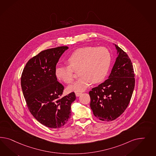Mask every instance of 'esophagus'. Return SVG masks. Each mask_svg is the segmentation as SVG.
<instances>
[{"mask_svg":"<svg viewBox=\"0 0 156 156\" xmlns=\"http://www.w3.org/2000/svg\"><path fill=\"white\" fill-rule=\"evenodd\" d=\"M82 93H78V92H76V97H79L80 95V94H81Z\"/></svg>","mask_w":156,"mask_h":156,"instance_id":"34e87169","label":"esophagus"}]
</instances>
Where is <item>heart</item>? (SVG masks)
Masks as SVG:
<instances>
[{
    "mask_svg": "<svg viewBox=\"0 0 156 156\" xmlns=\"http://www.w3.org/2000/svg\"><path fill=\"white\" fill-rule=\"evenodd\" d=\"M69 65L57 66L56 77L65 83L74 80V71H78L80 79L70 85V91H83L92 83H98L105 79L110 70L111 55L105 47L85 46L73 51L66 59Z\"/></svg>",
    "mask_w": 156,
    "mask_h": 156,
    "instance_id": "1",
    "label": "heart"
}]
</instances>
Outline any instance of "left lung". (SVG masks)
<instances>
[{
  "instance_id": "obj_1",
  "label": "left lung",
  "mask_w": 156,
  "mask_h": 156,
  "mask_svg": "<svg viewBox=\"0 0 156 156\" xmlns=\"http://www.w3.org/2000/svg\"><path fill=\"white\" fill-rule=\"evenodd\" d=\"M115 46L119 55L109 78L89 92L93 114L105 122L115 120L124 112L135 87V72L131 59L120 47Z\"/></svg>"
}]
</instances>
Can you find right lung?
Masks as SVG:
<instances>
[{
  "mask_svg": "<svg viewBox=\"0 0 156 156\" xmlns=\"http://www.w3.org/2000/svg\"><path fill=\"white\" fill-rule=\"evenodd\" d=\"M68 48L58 46L41 51L27 62L21 74V89L28 110L38 122L51 128L67 124L76 99L74 92L62 97L64 87L55 74L60 57Z\"/></svg>",
  "mask_w": 156,
  "mask_h": 156,
  "instance_id": "right-lung-1",
  "label": "right lung"
}]
</instances>
